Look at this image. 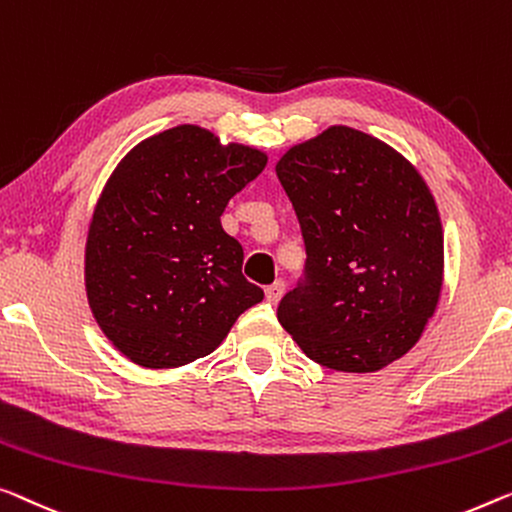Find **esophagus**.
Returning a JSON list of instances; mask_svg holds the SVG:
<instances>
[{"label": "esophagus", "instance_id": "obj_1", "mask_svg": "<svg viewBox=\"0 0 512 512\" xmlns=\"http://www.w3.org/2000/svg\"><path fill=\"white\" fill-rule=\"evenodd\" d=\"M282 292H285V282L276 280V282H273V285H269V287L264 289L266 301H269V303H278V301L282 299Z\"/></svg>", "mask_w": 512, "mask_h": 512}]
</instances>
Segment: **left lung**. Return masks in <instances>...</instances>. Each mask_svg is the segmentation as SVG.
<instances>
[{
  "label": "left lung",
  "instance_id": "left-lung-1",
  "mask_svg": "<svg viewBox=\"0 0 512 512\" xmlns=\"http://www.w3.org/2000/svg\"><path fill=\"white\" fill-rule=\"evenodd\" d=\"M276 174L308 255L278 305L282 329L331 370L398 361L444 285V230L427 183L393 147L349 126L294 144Z\"/></svg>",
  "mask_w": 512,
  "mask_h": 512
}]
</instances>
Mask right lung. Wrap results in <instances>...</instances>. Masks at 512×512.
<instances>
[{"label":"right lung","mask_w":512,"mask_h":512,"mask_svg":"<svg viewBox=\"0 0 512 512\" xmlns=\"http://www.w3.org/2000/svg\"><path fill=\"white\" fill-rule=\"evenodd\" d=\"M266 160L193 124L151 135L121 158L89 225L85 287L105 338L133 363H193L264 299L241 273L243 248L220 216Z\"/></svg>","instance_id":"right-lung-1"}]
</instances>
